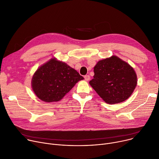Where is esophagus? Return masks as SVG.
Here are the masks:
<instances>
[{"label": "esophagus", "mask_w": 159, "mask_h": 159, "mask_svg": "<svg viewBox=\"0 0 159 159\" xmlns=\"http://www.w3.org/2000/svg\"><path fill=\"white\" fill-rule=\"evenodd\" d=\"M84 79L86 81H88L90 80V76L89 75H86L84 76Z\"/></svg>", "instance_id": "1"}]
</instances>
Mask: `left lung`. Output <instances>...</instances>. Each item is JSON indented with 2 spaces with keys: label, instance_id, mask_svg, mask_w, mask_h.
<instances>
[{
  "label": "left lung",
  "instance_id": "8db88e82",
  "mask_svg": "<svg viewBox=\"0 0 159 159\" xmlns=\"http://www.w3.org/2000/svg\"><path fill=\"white\" fill-rule=\"evenodd\" d=\"M94 72V79L89 84L108 104L124 102L131 95L137 84L134 69L115 56L98 61Z\"/></svg>",
  "mask_w": 159,
  "mask_h": 159
}]
</instances>
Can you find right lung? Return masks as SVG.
I'll list each match as a JSON object with an SVG mask.
<instances>
[{
    "label": "right lung",
    "mask_w": 159,
    "mask_h": 159,
    "mask_svg": "<svg viewBox=\"0 0 159 159\" xmlns=\"http://www.w3.org/2000/svg\"><path fill=\"white\" fill-rule=\"evenodd\" d=\"M74 68L66 63L51 59L34 74L32 85L36 96L45 102L61 100L75 84L83 80Z\"/></svg>",
    "instance_id": "obj_1"
}]
</instances>
